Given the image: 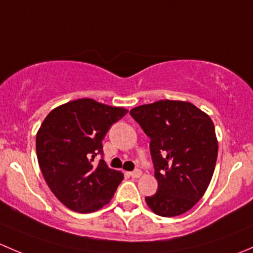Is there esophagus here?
Returning <instances> with one entry per match:
<instances>
[{
	"label": "esophagus",
	"instance_id": "1",
	"mask_svg": "<svg viewBox=\"0 0 253 253\" xmlns=\"http://www.w3.org/2000/svg\"><path fill=\"white\" fill-rule=\"evenodd\" d=\"M129 175H131V177H133V178H138L142 176V171L141 170H134V171L129 172Z\"/></svg>",
	"mask_w": 253,
	"mask_h": 253
}]
</instances>
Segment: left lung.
<instances>
[{"label":"left lung","mask_w":253,"mask_h":253,"mask_svg":"<svg viewBox=\"0 0 253 253\" xmlns=\"http://www.w3.org/2000/svg\"><path fill=\"white\" fill-rule=\"evenodd\" d=\"M150 138L158 192L145 197L160 216L190 211L211 183L218 139L211 117L188 101L159 100L129 111Z\"/></svg>","instance_id":"obj_1"}]
</instances>
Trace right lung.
I'll use <instances>...</instances> for the list:
<instances>
[{
  "label": "right lung",
  "mask_w": 253,
  "mask_h": 253,
  "mask_svg": "<svg viewBox=\"0 0 253 253\" xmlns=\"http://www.w3.org/2000/svg\"><path fill=\"white\" fill-rule=\"evenodd\" d=\"M128 112L94 99L68 101L48 112L37 133L40 170L51 192L63 206L91 213L108 205L124 174L108 168L103 139L112 124Z\"/></svg>",
  "instance_id": "obj_1"
}]
</instances>
